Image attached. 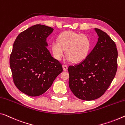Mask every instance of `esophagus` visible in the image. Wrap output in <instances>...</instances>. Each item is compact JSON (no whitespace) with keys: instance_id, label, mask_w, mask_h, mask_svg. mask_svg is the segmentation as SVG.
<instances>
[{"instance_id":"obj_1","label":"esophagus","mask_w":125,"mask_h":125,"mask_svg":"<svg viewBox=\"0 0 125 125\" xmlns=\"http://www.w3.org/2000/svg\"><path fill=\"white\" fill-rule=\"evenodd\" d=\"M62 68H63V70H68V66L65 65H62Z\"/></svg>"}]
</instances>
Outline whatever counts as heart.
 Masks as SVG:
<instances>
[{
    "label": "heart",
    "mask_w": 125,
    "mask_h": 125,
    "mask_svg": "<svg viewBox=\"0 0 125 125\" xmlns=\"http://www.w3.org/2000/svg\"><path fill=\"white\" fill-rule=\"evenodd\" d=\"M91 48L89 37L85 34L73 31H65L59 34L58 41L51 44V49L54 58L60 61L64 56L65 50L66 60L77 63L85 60Z\"/></svg>",
    "instance_id": "1"
}]
</instances>
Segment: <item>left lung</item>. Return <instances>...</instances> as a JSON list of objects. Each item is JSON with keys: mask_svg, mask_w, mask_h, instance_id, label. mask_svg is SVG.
<instances>
[{"mask_svg": "<svg viewBox=\"0 0 125 125\" xmlns=\"http://www.w3.org/2000/svg\"><path fill=\"white\" fill-rule=\"evenodd\" d=\"M95 30L99 38L93 50L80 64L68 68L69 88L76 97L85 101L104 94L117 69L116 43L105 32Z\"/></svg>", "mask_w": 125, "mask_h": 125, "instance_id": "obj_1", "label": "left lung"}]
</instances>
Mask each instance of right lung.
Returning a JSON list of instances; mask_svg holds the SVG:
<instances>
[{
    "label": "right lung",
    "instance_id": "obj_1",
    "mask_svg": "<svg viewBox=\"0 0 125 125\" xmlns=\"http://www.w3.org/2000/svg\"><path fill=\"white\" fill-rule=\"evenodd\" d=\"M53 31L45 25H34L19 34L13 43L9 59L13 80L25 94H42L62 72V65L46 47V38Z\"/></svg>",
    "mask_w": 125,
    "mask_h": 125
}]
</instances>
